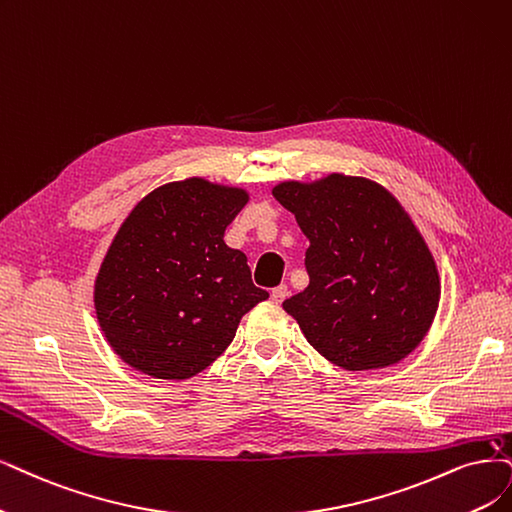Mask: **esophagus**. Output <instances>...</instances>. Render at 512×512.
<instances>
[{
    "label": "esophagus",
    "mask_w": 512,
    "mask_h": 512,
    "mask_svg": "<svg viewBox=\"0 0 512 512\" xmlns=\"http://www.w3.org/2000/svg\"><path fill=\"white\" fill-rule=\"evenodd\" d=\"M287 297H289L287 285H280V287L272 289V301H274V304H282V301H285Z\"/></svg>",
    "instance_id": "esophagus-1"
}]
</instances>
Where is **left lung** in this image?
<instances>
[{
  "label": "left lung",
  "mask_w": 512,
  "mask_h": 512,
  "mask_svg": "<svg viewBox=\"0 0 512 512\" xmlns=\"http://www.w3.org/2000/svg\"><path fill=\"white\" fill-rule=\"evenodd\" d=\"M272 196L310 240V285L282 301L308 344L346 371L401 363L430 331L441 278L403 204L367 177L282 181Z\"/></svg>",
  "instance_id": "8db88e82"
}]
</instances>
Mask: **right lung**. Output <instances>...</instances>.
<instances>
[{"instance_id": "1", "label": "right lung", "mask_w": 512, "mask_h": 512, "mask_svg": "<svg viewBox=\"0 0 512 512\" xmlns=\"http://www.w3.org/2000/svg\"><path fill=\"white\" fill-rule=\"evenodd\" d=\"M251 200L204 177L143 196L118 227L94 278V312L109 348L156 380H189L232 344L257 289L246 255L223 234Z\"/></svg>"}]
</instances>
